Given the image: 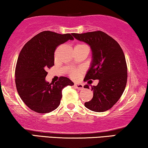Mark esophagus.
<instances>
[{
    "mask_svg": "<svg viewBox=\"0 0 148 148\" xmlns=\"http://www.w3.org/2000/svg\"><path fill=\"white\" fill-rule=\"evenodd\" d=\"M75 87L76 88L79 89V90H83V89H84V86H83V84H78V83H75Z\"/></svg>",
    "mask_w": 148,
    "mask_h": 148,
    "instance_id": "34e87169",
    "label": "esophagus"
}]
</instances>
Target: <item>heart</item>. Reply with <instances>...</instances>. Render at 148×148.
Wrapping results in <instances>:
<instances>
[{
  "label": "heart",
  "instance_id": "b5f03b06",
  "mask_svg": "<svg viewBox=\"0 0 148 148\" xmlns=\"http://www.w3.org/2000/svg\"><path fill=\"white\" fill-rule=\"evenodd\" d=\"M75 47H88V46L86 45V44H77V45H75ZM69 74H70V76L71 77L76 79L78 77L79 75V71L77 70L72 69L69 71Z\"/></svg>",
  "mask_w": 148,
  "mask_h": 148
}]
</instances>
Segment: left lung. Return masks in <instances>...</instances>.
Returning <instances> with one entry per match:
<instances>
[{
  "instance_id": "1",
  "label": "left lung",
  "mask_w": 148,
  "mask_h": 148,
  "mask_svg": "<svg viewBox=\"0 0 148 148\" xmlns=\"http://www.w3.org/2000/svg\"><path fill=\"white\" fill-rule=\"evenodd\" d=\"M73 36L88 44L92 50V66L84 81L99 79L96 86H91L94 96L85 103V106L94 112L108 110L118 102L127 85V66L124 52L116 40L102 31L73 33ZM84 88L89 89L88 85Z\"/></svg>"
}]
</instances>
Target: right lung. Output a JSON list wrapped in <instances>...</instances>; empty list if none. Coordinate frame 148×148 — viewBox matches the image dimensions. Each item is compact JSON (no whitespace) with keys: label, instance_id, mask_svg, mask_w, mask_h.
I'll list each match as a JSON object with an SVG mask.
<instances>
[{"label":"right lung","instance_id":"add662e5","mask_svg":"<svg viewBox=\"0 0 148 148\" xmlns=\"http://www.w3.org/2000/svg\"><path fill=\"white\" fill-rule=\"evenodd\" d=\"M73 34L44 31L32 38L22 48L15 67L18 94L26 106L34 112L48 113L58 108L62 90L73 86L69 79L60 77L55 84L46 82V71L54 64V52L60 44L73 40Z\"/></svg>","mask_w":148,"mask_h":148}]
</instances>
